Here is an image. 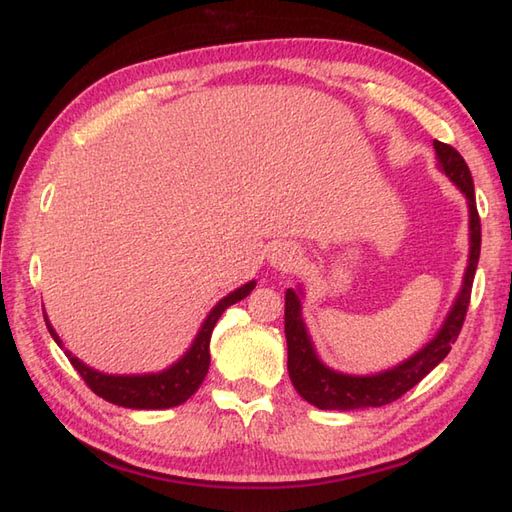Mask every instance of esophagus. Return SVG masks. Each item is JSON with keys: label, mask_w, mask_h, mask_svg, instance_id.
<instances>
[{"label": "esophagus", "mask_w": 512, "mask_h": 512, "mask_svg": "<svg viewBox=\"0 0 512 512\" xmlns=\"http://www.w3.org/2000/svg\"><path fill=\"white\" fill-rule=\"evenodd\" d=\"M300 251L290 242H279L270 248V264L279 270H292L298 264Z\"/></svg>", "instance_id": "1"}]
</instances>
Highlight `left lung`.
Returning a JSON list of instances; mask_svg holds the SVG:
<instances>
[{"mask_svg":"<svg viewBox=\"0 0 512 512\" xmlns=\"http://www.w3.org/2000/svg\"><path fill=\"white\" fill-rule=\"evenodd\" d=\"M432 147L437 151L439 168L448 175L458 190L465 194L469 207V261L465 270L463 287L458 292L454 305L445 318L439 333L430 342L415 352L413 357L400 365L372 376H352L335 372L318 359L313 348L303 316H300V292H285V339H287V372H290L292 385L309 404L324 411H352L365 409V406H383L404 396L422 378L435 370L437 365L448 357L452 344L463 329L467 316L471 283L480 257V216L476 209L474 179H471L469 166L454 147L435 140Z\"/></svg>","mask_w":512,"mask_h":512,"instance_id":"obj_1","label":"left lung"}]
</instances>
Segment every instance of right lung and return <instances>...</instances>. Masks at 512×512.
Returning <instances> with one entry per match:
<instances>
[{
    "mask_svg": "<svg viewBox=\"0 0 512 512\" xmlns=\"http://www.w3.org/2000/svg\"><path fill=\"white\" fill-rule=\"evenodd\" d=\"M253 290L255 281L238 287V290L222 298L220 303L209 311V316L205 318L199 335L194 337L190 350L164 372L142 376H114L88 368L80 359L73 357L69 350H64V355L69 357L77 374L84 378V383L93 389L99 398L125 406V409H170V406L186 402L192 393L201 387L203 378L209 370V339H212V331L218 318L225 313L227 307L246 298ZM45 322L51 337L56 339L58 346H62L60 337L51 329L47 318Z\"/></svg>",
    "mask_w": 512,
    "mask_h": 512,
    "instance_id": "1",
    "label": "right lung"
}]
</instances>
